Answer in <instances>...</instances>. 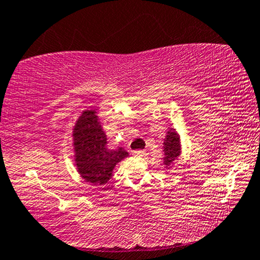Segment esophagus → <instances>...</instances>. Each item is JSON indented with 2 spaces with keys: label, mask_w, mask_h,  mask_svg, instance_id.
I'll list each match as a JSON object with an SVG mask.
<instances>
[{
  "label": "esophagus",
  "mask_w": 260,
  "mask_h": 260,
  "mask_svg": "<svg viewBox=\"0 0 260 260\" xmlns=\"http://www.w3.org/2000/svg\"><path fill=\"white\" fill-rule=\"evenodd\" d=\"M133 154L135 157H142L145 154V150H136V151H134Z\"/></svg>",
  "instance_id": "esophagus-1"
}]
</instances>
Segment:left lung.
<instances>
[{
    "label": "left lung",
    "instance_id": "obj_1",
    "mask_svg": "<svg viewBox=\"0 0 260 260\" xmlns=\"http://www.w3.org/2000/svg\"><path fill=\"white\" fill-rule=\"evenodd\" d=\"M165 163L171 165L174 159L179 156V138L174 131L168 133L167 139L165 141Z\"/></svg>",
    "mask_w": 260,
    "mask_h": 260
}]
</instances>
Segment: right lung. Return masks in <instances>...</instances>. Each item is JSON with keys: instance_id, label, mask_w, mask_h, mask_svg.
<instances>
[{"instance_id": "add662e5", "label": "right lung", "mask_w": 260, "mask_h": 260, "mask_svg": "<svg viewBox=\"0 0 260 260\" xmlns=\"http://www.w3.org/2000/svg\"><path fill=\"white\" fill-rule=\"evenodd\" d=\"M74 138L78 171L93 185L106 184L116 163L127 156L122 147L108 150L107 136L99 125L94 110L83 112L76 124Z\"/></svg>"}]
</instances>
